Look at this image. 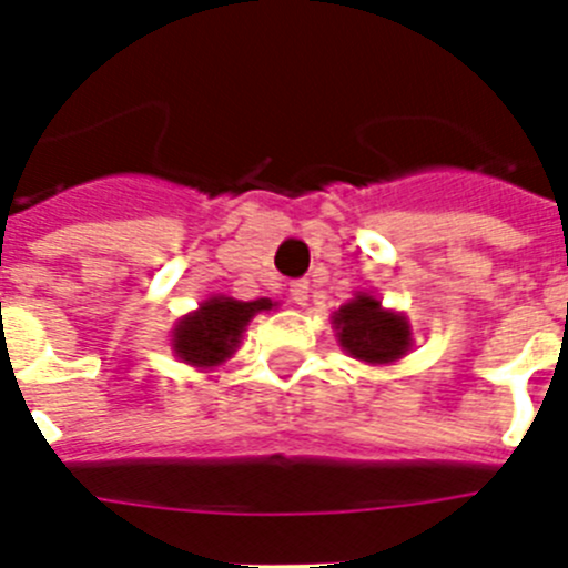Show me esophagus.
I'll use <instances>...</instances> for the list:
<instances>
[{"mask_svg":"<svg viewBox=\"0 0 568 568\" xmlns=\"http://www.w3.org/2000/svg\"><path fill=\"white\" fill-rule=\"evenodd\" d=\"M290 298H293L295 307H307V298H310L307 281H293V284H290Z\"/></svg>","mask_w":568,"mask_h":568,"instance_id":"34e87169","label":"esophagus"}]
</instances>
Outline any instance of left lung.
Segmentation results:
<instances>
[{
  "instance_id": "left-lung-1",
  "label": "left lung",
  "mask_w": 568,
  "mask_h": 568,
  "mask_svg": "<svg viewBox=\"0 0 568 568\" xmlns=\"http://www.w3.org/2000/svg\"><path fill=\"white\" fill-rule=\"evenodd\" d=\"M329 324H333L341 349L349 358L364 361L369 366L398 364L415 346L409 318L400 310L384 307L373 290L353 293V298H346L329 315Z\"/></svg>"
}]
</instances>
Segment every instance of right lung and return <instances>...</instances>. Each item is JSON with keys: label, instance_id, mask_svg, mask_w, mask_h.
I'll return each mask as SVG.
<instances>
[{"label": "right lung", "instance_id": "obj_1", "mask_svg": "<svg viewBox=\"0 0 568 568\" xmlns=\"http://www.w3.org/2000/svg\"><path fill=\"white\" fill-rule=\"evenodd\" d=\"M278 301H239L233 295H207L199 307L175 321L170 333V349L182 364L195 369H215L227 364L241 346L244 329L258 313H270Z\"/></svg>", "mask_w": 568, "mask_h": 568}]
</instances>
